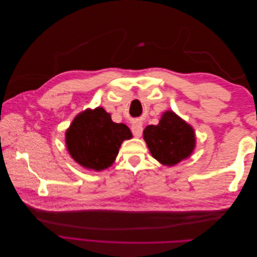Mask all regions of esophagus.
Wrapping results in <instances>:
<instances>
[{
    "mask_svg": "<svg viewBox=\"0 0 257 257\" xmlns=\"http://www.w3.org/2000/svg\"><path fill=\"white\" fill-rule=\"evenodd\" d=\"M143 131H144V127H143L142 122L136 121L133 123V125H132V133H133L135 137H141L143 134Z\"/></svg>",
    "mask_w": 257,
    "mask_h": 257,
    "instance_id": "esophagus-1",
    "label": "esophagus"
}]
</instances>
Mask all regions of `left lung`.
Instances as JSON below:
<instances>
[{"label": "left lung", "instance_id": "obj_1", "mask_svg": "<svg viewBox=\"0 0 257 257\" xmlns=\"http://www.w3.org/2000/svg\"><path fill=\"white\" fill-rule=\"evenodd\" d=\"M144 139L152 157L166 166L188 159L196 143L193 127L172 110L163 113L158 125L145 128Z\"/></svg>", "mask_w": 257, "mask_h": 257}]
</instances>
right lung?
Here are the masks:
<instances>
[{"label": "right lung", "mask_w": 257, "mask_h": 257, "mask_svg": "<svg viewBox=\"0 0 257 257\" xmlns=\"http://www.w3.org/2000/svg\"><path fill=\"white\" fill-rule=\"evenodd\" d=\"M131 138L125 124L114 123L109 113L97 107L76 115L65 133V144L79 165L99 172L112 165L121 144Z\"/></svg>", "instance_id": "obj_1"}]
</instances>
